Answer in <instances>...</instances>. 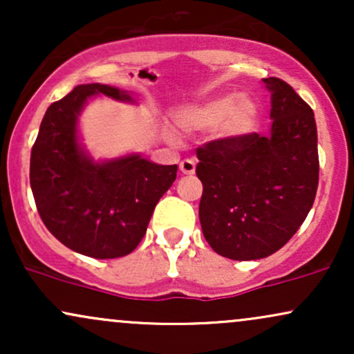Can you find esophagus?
Instances as JSON below:
<instances>
[{"label":"esophagus","mask_w":354,"mask_h":354,"mask_svg":"<svg viewBox=\"0 0 354 354\" xmlns=\"http://www.w3.org/2000/svg\"><path fill=\"white\" fill-rule=\"evenodd\" d=\"M180 169L183 174H194V171H196V163H194V160H183L180 163Z\"/></svg>","instance_id":"1"}]
</instances>
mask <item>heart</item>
<instances>
[{"instance_id": "obj_1", "label": "heart", "mask_w": 354, "mask_h": 354, "mask_svg": "<svg viewBox=\"0 0 354 354\" xmlns=\"http://www.w3.org/2000/svg\"><path fill=\"white\" fill-rule=\"evenodd\" d=\"M259 116L261 109L253 96L223 93L178 109L174 121L185 133H201L213 129L218 141L236 143L256 131Z\"/></svg>"}]
</instances>
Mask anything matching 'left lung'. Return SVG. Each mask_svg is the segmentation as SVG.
Returning <instances> with one entry per match:
<instances>
[{
    "instance_id": "8db88e82",
    "label": "left lung",
    "mask_w": 354,
    "mask_h": 354,
    "mask_svg": "<svg viewBox=\"0 0 354 354\" xmlns=\"http://www.w3.org/2000/svg\"><path fill=\"white\" fill-rule=\"evenodd\" d=\"M263 81L271 91L270 133L211 141L196 153L203 234L218 254L236 261L266 258L286 245L318 189L315 113L288 83Z\"/></svg>"
}]
</instances>
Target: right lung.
I'll use <instances>...</instances> for the list:
<instances>
[{
    "label": "right lung",
    "mask_w": 354,
    "mask_h": 354,
    "mask_svg": "<svg viewBox=\"0 0 354 354\" xmlns=\"http://www.w3.org/2000/svg\"><path fill=\"white\" fill-rule=\"evenodd\" d=\"M136 104L131 93L101 83L78 84L44 113L33 149L30 183L39 216L58 241L96 259L131 253L143 239L154 206L176 180L178 165L140 153L95 160L80 116L95 96Z\"/></svg>",
    "instance_id": "1"
}]
</instances>
